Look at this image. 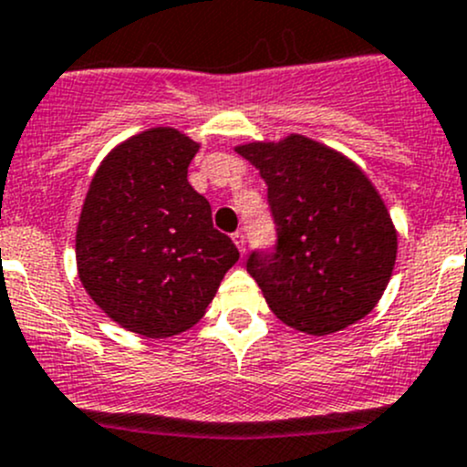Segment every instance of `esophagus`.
I'll return each instance as SVG.
<instances>
[{
	"instance_id": "esophagus-1",
	"label": "esophagus",
	"mask_w": 467,
	"mask_h": 467,
	"mask_svg": "<svg viewBox=\"0 0 467 467\" xmlns=\"http://www.w3.org/2000/svg\"><path fill=\"white\" fill-rule=\"evenodd\" d=\"M233 242H234V246H237L239 253H242V254L246 253V237H244V233H234Z\"/></svg>"
}]
</instances>
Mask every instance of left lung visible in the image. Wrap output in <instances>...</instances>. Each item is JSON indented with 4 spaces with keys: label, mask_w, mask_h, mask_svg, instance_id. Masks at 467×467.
Here are the masks:
<instances>
[{
    "label": "left lung",
    "mask_w": 467,
    "mask_h": 467,
    "mask_svg": "<svg viewBox=\"0 0 467 467\" xmlns=\"http://www.w3.org/2000/svg\"><path fill=\"white\" fill-rule=\"evenodd\" d=\"M268 185L277 248L248 273L286 327L331 336L380 302L399 253L389 210L365 170L302 134L234 147Z\"/></svg>",
    "instance_id": "left-lung-1"
}]
</instances>
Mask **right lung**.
<instances>
[{"instance_id":"add662e5","label":"right lung","mask_w":467,"mask_h":467,"mask_svg":"<svg viewBox=\"0 0 467 467\" xmlns=\"http://www.w3.org/2000/svg\"><path fill=\"white\" fill-rule=\"evenodd\" d=\"M199 147L174 127L130 136L100 161L82 203L78 277L107 317L139 336L194 327L239 259L188 183Z\"/></svg>"}]
</instances>
